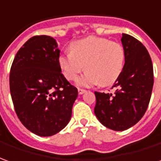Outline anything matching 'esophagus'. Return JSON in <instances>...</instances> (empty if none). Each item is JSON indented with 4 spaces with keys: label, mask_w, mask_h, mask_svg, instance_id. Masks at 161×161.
<instances>
[{
    "label": "esophagus",
    "mask_w": 161,
    "mask_h": 161,
    "mask_svg": "<svg viewBox=\"0 0 161 161\" xmlns=\"http://www.w3.org/2000/svg\"><path fill=\"white\" fill-rule=\"evenodd\" d=\"M85 92H86V90L82 89V88H78V93L79 94H83V93H85Z\"/></svg>",
    "instance_id": "1"
}]
</instances>
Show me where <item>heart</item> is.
I'll list each match as a JSON object with an SVG mask.
<instances>
[{"instance_id":"1","label":"heart","mask_w":161,"mask_h":161,"mask_svg":"<svg viewBox=\"0 0 161 161\" xmlns=\"http://www.w3.org/2000/svg\"><path fill=\"white\" fill-rule=\"evenodd\" d=\"M69 53L58 57V64L68 80H76L85 69L86 72L77 80L78 85L99 84L108 86L118 80L122 75L125 51L121 44L108 39L89 36L69 45Z\"/></svg>"}]
</instances>
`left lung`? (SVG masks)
I'll use <instances>...</instances> for the list:
<instances>
[{"label": "left lung", "instance_id": "left-lung-1", "mask_svg": "<svg viewBox=\"0 0 161 161\" xmlns=\"http://www.w3.org/2000/svg\"><path fill=\"white\" fill-rule=\"evenodd\" d=\"M125 63L112 88L114 93L95 92L94 113L104 126L122 131L135 125L145 114L153 86V68L145 46L130 35L122 34Z\"/></svg>", "mask_w": 161, "mask_h": 161}]
</instances>
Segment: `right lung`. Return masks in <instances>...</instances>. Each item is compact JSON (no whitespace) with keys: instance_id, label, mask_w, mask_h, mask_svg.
I'll return each instance as SVG.
<instances>
[{"instance_id":"obj_1","label":"right lung","mask_w":161,"mask_h":161,"mask_svg":"<svg viewBox=\"0 0 161 161\" xmlns=\"http://www.w3.org/2000/svg\"><path fill=\"white\" fill-rule=\"evenodd\" d=\"M59 56L52 37L37 35L18 50L10 68L9 89L16 115L27 130L40 136L65 128L78 94L61 72Z\"/></svg>"}]
</instances>
